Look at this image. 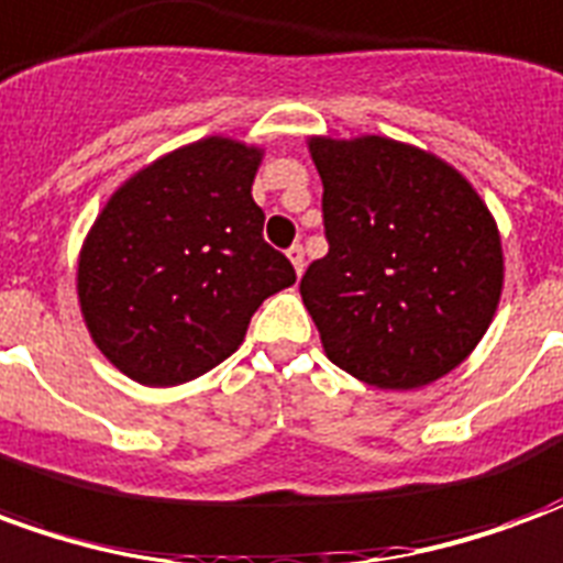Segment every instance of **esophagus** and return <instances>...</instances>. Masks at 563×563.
I'll return each instance as SVG.
<instances>
[{
  "label": "esophagus",
  "instance_id": "1",
  "mask_svg": "<svg viewBox=\"0 0 563 563\" xmlns=\"http://www.w3.org/2000/svg\"><path fill=\"white\" fill-rule=\"evenodd\" d=\"M286 256H289V262H292V268H295V274H301V271H305V246L301 244H292L289 246V250H286Z\"/></svg>",
  "mask_w": 563,
  "mask_h": 563
}]
</instances>
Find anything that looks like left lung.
I'll return each mask as SVG.
<instances>
[{
    "label": "left lung",
    "mask_w": 563,
    "mask_h": 563,
    "mask_svg": "<svg viewBox=\"0 0 563 563\" xmlns=\"http://www.w3.org/2000/svg\"><path fill=\"white\" fill-rule=\"evenodd\" d=\"M329 253L301 277L325 355L377 389H422L492 325L504 250L492 210L434 153L383 139L307 141Z\"/></svg>",
    "instance_id": "8db88e82"
}]
</instances>
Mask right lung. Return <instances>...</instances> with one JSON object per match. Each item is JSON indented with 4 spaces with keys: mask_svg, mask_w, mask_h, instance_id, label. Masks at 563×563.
<instances>
[{
    "mask_svg": "<svg viewBox=\"0 0 563 563\" xmlns=\"http://www.w3.org/2000/svg\"><path fill=\"white\" fill-rule=\"evenodd\" d=\"M262 147L210 135L132 174L92 222L78 301L92 343L141 386H180L244 343L268 295L295 283L253 201Z\"/></svg>",
    "mask_w": 563,
    "mask_h": 563,
    "instance_id": "right-lung-1",
    "label": "right lung"
}]
</instances>
